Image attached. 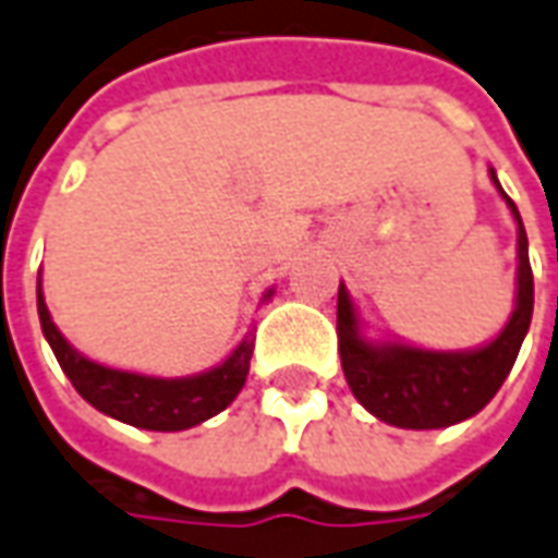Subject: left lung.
<instances>
[{"label":"left lung","mask_w":558,"mask_h":558,"mask_svg":"<svg viewBox=\"0 0 558 558\" xmlns=\"http://www.w3.org/2000/svg\"><path fill=\"white\" fill-rule=\"evenodd\" d=\"M492 181L497 183L495 171ZM500 196L519 223V294L510 323L488 347L470 353H433L405 343H368L359 338L350 291L338 288V353L343 377L359 402L392 427L439 429L466 421L495 399L513 368L532 325L534 276L522 218L504 190Z\"/></svg>","instance_id":"left-lung-1"}]
</instances>
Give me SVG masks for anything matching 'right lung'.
<instances>
[{"label":"right lung","instance_id":"add662e5","mask_svg":"<svg viewBox=\"0 0 558 558\" xmlns=\"http://www.w3.org/2000/svg\"><path fill=\"white\" fill-rule=\"evenodd\" d=\"M36 306H39V323H43L45 340L51 343L54 356L61 362L63 375L70 377V384L76 387L78 396L88 405H95L97 411L110 414L122 424H131V427L159 429V433L196 427V424L227 409L235 399V392L242 390L245 377H248V362H252L254 350L252 335L242 340L233 350V356L218 368L196 377L166 380V377L116 372V368H104L92 359H85L54 328L39 286H36Z\"/></svg>","mask_w":558,"mask_h":558}]
</instances>
